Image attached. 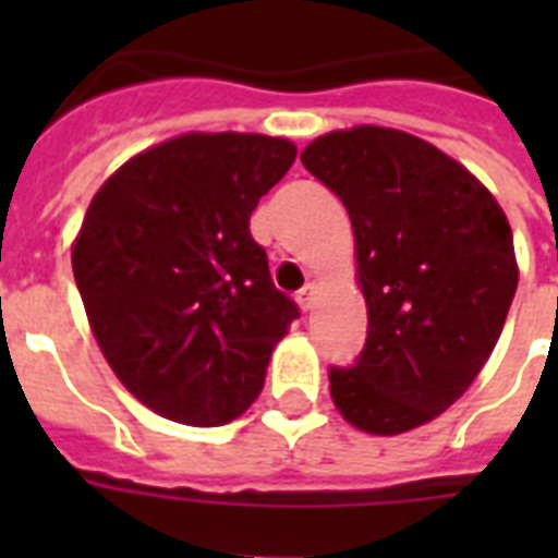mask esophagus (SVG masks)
I'll use <instances>...</instances> for the list:
<instances>
[{"label": "esophagus", "instance_id": "1", "mask_svg": "<svg viewBox=\"0 0 558 558\" xmlns=\"http://www.w3.org/2000/svg\"><path fill=\"white\" fill-rule=\"evenodd\" d=\"M298 304H301V310H313V306H315V287H313V283H306V287L298 292Z\"/></svg>", "mask_w": 558, "mask_h": 558}]
</instances>
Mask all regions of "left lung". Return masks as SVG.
<instances>
[{"instance_id": "obj_1", "label": "left lung", "mask_w": 558, "mask_h": 558, "mask_svg": "<svg viewBox=\"0 0 558 558\" xmlns=\"http://www.w3.org/2000/svg\"><path fill=\"white\" fill-rule=\"evenodd\" d=\"M301 161L348 208L367 301L332 402L367 434L411 432L463 397L501 336L519 287L510 222L463 165L388 126L327 133Z\"/></svg>"}]
</instances>
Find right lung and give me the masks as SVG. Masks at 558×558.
Instances as JSON below:
<instances>
[{
  "label": "right lung",
  "instance_id": "obj_1",
  "mask_svg": "<svg viewBox=\"0 0 558 558\" xmlns=\"http://www.w3.org/2000/svg\"><path fill=\"white\" fill-rule=\"evenodd\" d=\"M295 153L269 135H179L118 168L83 217L72 269L100 353L173 423L243 414L298 318L248 231Z\"/></svg>",
  "mask_w": 558,
  "mask_h": 558
}]
</instances>
